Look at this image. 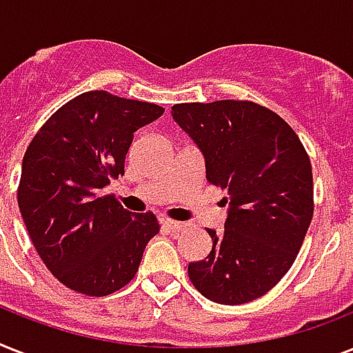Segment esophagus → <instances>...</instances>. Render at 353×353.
<instances>
[{
    "label": "esophagus",
    "instance_id": "obj_1",
    "mask_svg": "<svg viewBox=\"0 0 353 353\" xmlns=\"http://www.w3.org/2000/svg\"><path fill=\"white\" fill-rule=\"evenodd\" d=\"M163 225H165L168 231L179 232L187 227V223H181V221H174V220H163Z\"/></svg>",
    "mask_w": 353,
    "mask_h": 353
}]
</instances>
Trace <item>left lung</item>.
<instances>
[{
  "instance_id": "1",
  "label": "left lung",
  "mask_w": 353,
  "mask_h": 353,
  "mask_svg": "<svg viewBox=\"0 0 353 353\" xmlns=\"http://www.w3.org/2000/svg\"><path fill=\"white\" fill-rule=\"evenodd\" d=\"M172 117L205 159L207 181L225 190V231L188 263L209 301L245 304L279 284L295 262L313 216L312 163L291 126L249 101L190 102Z\"/></svg>"
}]
</instances>
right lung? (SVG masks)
Instances as JSON below:
<instances>
[{"mask_svg": "<svg viewBox=\"0 0 353 353\" xmlns=\"http://www.w3.org/2000/svg\"><path fill=\"white\" fill-rule=\"evenodd\" d=\"M165 110L85 91L52 113L23 155L18 205L46 268L69 290L106 296L135 276L159 223L101 190L124 174L133 133Z\"/></svg>", "mask_w": 353, "mask_h": 353, "instance_id": "1", "label": "right lung"}]
</instances>
